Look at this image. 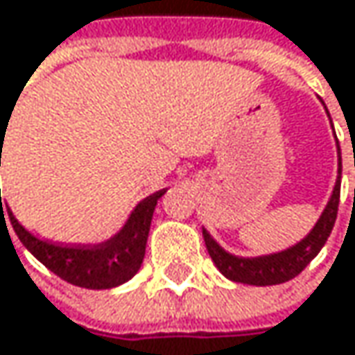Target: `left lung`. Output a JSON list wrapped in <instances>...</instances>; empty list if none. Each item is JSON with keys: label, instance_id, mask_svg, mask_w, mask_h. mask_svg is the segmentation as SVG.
<instances>
[{"label": "left lung", "instance_id": "obj_1", "mask_svg": "<svg viewBox=\"0 0 355 355\" xmlns=\"http://www.w3.org/2000/svg\"><path fill=\"white\" fill-rule=\"evenodd\" d=\"M339 191H341V158H339V177L335 182L333 195H331L322 216L319 218L317 226L311 230V234L306 239H302L298 245L290 247L288 250H282V252L245 259V257L226 252L207 234V230H203V241H205V247H207L211 261L228 279L239 282V284L275 286V284H284V282L296 277L319 254V250L324 247V243L333 230V224L337 220V207H339Z\"/></svg>", "mask_w": 355, "mask_h": 355}]
</instances>
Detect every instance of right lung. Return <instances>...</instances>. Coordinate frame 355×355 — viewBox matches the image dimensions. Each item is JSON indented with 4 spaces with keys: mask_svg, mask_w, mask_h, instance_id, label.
<instances>
[{
    "mask_svg": "<svg viewBox=\"0 0 355 355\" xmlns=\"http://www.w3.org/2000/svg\"><path fill=\"white\" fill-rule=\"evenodd\" d=\"M1 137H6L3 129H1ZM164 193H166V189L156 191L154 195L146 197L133 209L131 218L127 220V224L123 226V230L119 234H114L107 243H101L94 247H63V245H53V243L40 241V239L33 236L24 226L18 224V220L14 218V214L10 209H8V214H10L12 228L18 234L20 243L28 248L46 269H51L55 275H59L67 284L88 288V290H107V288L125 284L139 271V267L144 263V254H146V243H148V234H150L154 207ZM1 211H3V207H1ZM3 222H6V218H3Z\"/></svg>",
    "mask_w": 355,
    "mask_h": 355,
    "instance_id": "1",
    "label": "right lung"
}]
</instances>
